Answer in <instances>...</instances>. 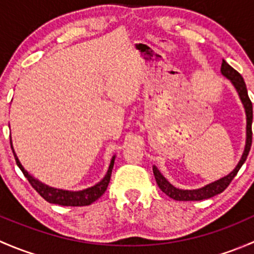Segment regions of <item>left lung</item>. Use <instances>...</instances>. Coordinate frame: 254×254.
I'll use <instances>...</instances> for the list:
<instances>
[{
	"label": "left lung",
	"mask_w": 254,
	"mask_h": 254,
	"mask_svg": "<svg viewBox=\"0 0 254 254\" xmlns=\"http://www.w3.org/2000/svg\"><path fill=\"white\" fill-rule=\"evenodd\" d=\"M221 72L222 75L226 76V77L234 83V86L236 87L238 94H240L241 101H242L243 106H245L246 117H247V139H246L245 151H243V155L242 157H241L238 165L236 166V168H235L229 176L224 177V178L219 179V181L214 182V183L207 184V186L203 187V188L195 189V190H182V189L176 188V187H173L172 184L165 178V177L161 175L160 171L153 166V175H155V179L156 182H157V186L160 187V189L163 191V193L167 194L170 198L175 199V200H179V201L203 200V199H209L211 198V196L216 195V194L222 193V191L229 187V184L231 183V181L235 178V176L237 175L240 168L242 167L245 161L247 160L248 153H250L251 146H252L253 108H252V102H251L250 97H248V93H247V87H246V83L245 81H243L242 76H241L234 67H231V66H230L225 60H222V64H221Z\"/></svg>",
	"instance_id": "left-lung-1"
}]
</instances>
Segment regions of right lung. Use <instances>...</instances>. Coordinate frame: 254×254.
Wrapping results in <instances>:
<instances>
[{"mask_svg": "<svg viewBox=\"0 0 254 254\" xmlns=\"http://www.w3.org/2000/svg\"><path fill=\"white\" fill-rule=\"evenodd\" d=\"M11 147L12 151H13L14 158H16V163L18 167L20 168V171L23 172L25 178L28 179V182L30 183V186L40 194V196L45 199V200L49 201L51 204H59V205L63 206H86L89 205V204L94 203L98 198H101L102 195L104 194V191L107 190V187H108L109 181H111V176H112V171H113V166H114V160L115 157L112 158L111 166H109V170L107 172L106 177L99 182L98 184L96 186L91 187L88 189H84V190H79V191H68V190H63V189H56V188H51V187L45 186L43 184L42 182L37 181L35 178H33L27 171L23 168V166L20 165L19 160H18L16 152L13 150V146H12V141H11Z\"/></svg>", "mask_w": 254, "mask_h": 254, "instance_id": "1", "label": "right lung"}]
</instances>
